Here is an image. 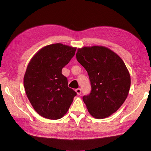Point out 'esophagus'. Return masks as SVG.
<instances>
[{
  "instance_id": "esophagus-1",
  "label": "esophagus",
  "mask_w": 151,
  "mask_h": 151,
  "mask_svg": "<svg viewBox=\"0 0 151 151\" xmlns=\"http://www.w3.org/2000/svg\"><path fill=\"white\" fill-rule=\"evenodd\" d=\"M76 92L77 93V94L79 96L81 93V89H76Z\"/></svg>"
}]
</instances>
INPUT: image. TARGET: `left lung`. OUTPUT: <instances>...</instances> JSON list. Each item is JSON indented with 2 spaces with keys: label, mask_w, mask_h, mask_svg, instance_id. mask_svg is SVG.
Masks as SVG:
<instances>
[{
  "label": "left lung",
  "mask_w": 151,
  "mask_h": 151,
  "mask_svg": "<svg viewBox=\"0 0 151 151\" xmlns=\"http://www.w3.org/2000/svg\"><path fill=\"white\" fill-rule=\"evenodd\" d=\"M76 58L91 81L90 94L82 97L88 111L96 119L110 116L123 104L131 87L124 61L111 49L98 45L79 48Z\"/></svg>",
  "instance_id": "left-lung-1"
}]
</instances>
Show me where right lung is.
I'll return each instance as SVG.
<instances>
[{
  "mask_svg": "<svg viewBox=\"0 0 151 151\" xmlns=\"http://www.w3.org/2000/svg\"><path fill=\"white\" fill-rule=\"evenodd\" d=\"M76 50V47L53 44L40 49L30 60L24 86L31 105L40 116L56 120L68 111L77 93L68 87L62 69Z\"/></svg>",
  "mask_w": 151,
  "mask_h": 151,
  "instance_id": "obj_1",
  "label": "right lung"
}]
</instances>
